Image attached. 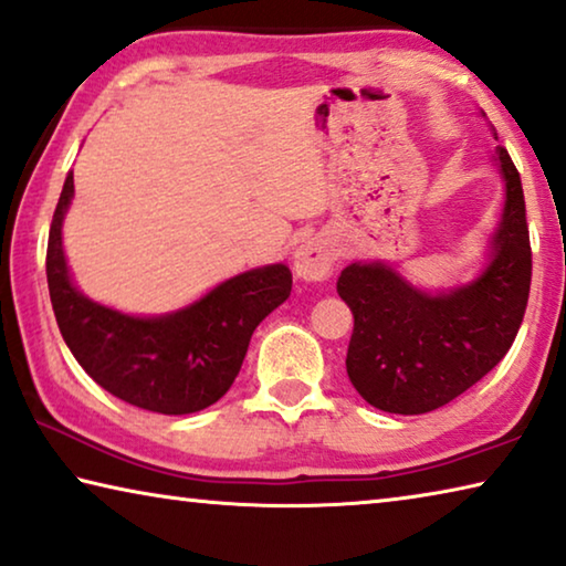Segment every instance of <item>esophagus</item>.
<instances>
[{
    "instance_id": "obj_1",
    "label": "esophagus",
    "mask_w": 566,
    "mask_h": 566,
    "mask_svg": "<svg viewBox=\"0 0 566 566\" xmlns=\"http://www.w3.org/2000/svg\"><path fill=\"white\" fill-rule=\"evenodd\" d=\"M332 249L325 239H307L294 251V274L304 282H322L332 272Z\"/></svg>"
}]
</instances>
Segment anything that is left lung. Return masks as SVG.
<instances>
[{
	"label": "left lung",
	"instance_id": "obj_1",
	"mask_svg": "<svg viewBox=\"0 0 566 566\" xmlns=\"http://www.w3.org/2000/svg\"><path fill=\"white\" fill-rule=\"evenodd\" d=\"M493 160L506 199L476 280L430 294L382 262H353L339 274L337 294L355 317L347 375L375 408L420 416L446 406L504 360L522 327L532 284L524 188L506 148Z\"/></svg>",
	"mask_w": 566,
	"mask_h": 566
}]
</instances>
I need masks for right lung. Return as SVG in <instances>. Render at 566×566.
<instances>
[{
    "label": "right lung",
    "mask_w": 566,
    "mask_h": 566,
    "mask_svg": "<svg viewBox=\"0 0 566 566\" xmlns=\"http://www.w3.org/2000/svg\"><path fill=\"white\" fill-rule=\"evenodd\" d=\"M73 193L70 170L48 239L50 300L70 353L101 388L136 408L186 416L213 406L239 375L259 322L290 297V266L249 269L168 315H123L70 280L62 219Z\"/></svg>",
    "instance_id": "1"
}]
</instances>
